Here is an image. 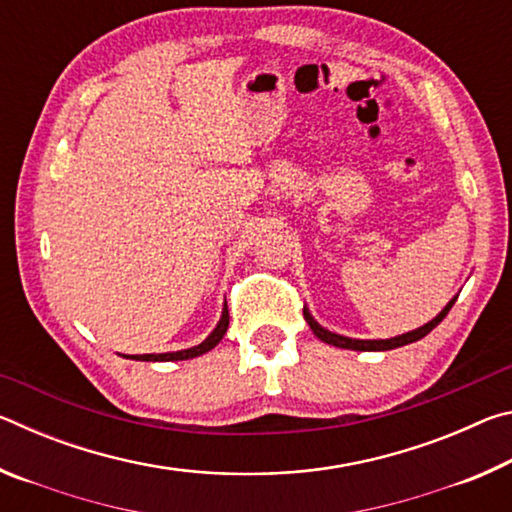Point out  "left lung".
Listing matches in <instances>:
<instances>
[{
  "label": "left lung",
  "mask_w": 512,
  "mask_h": 512,
  "mask_svg": "<svg viewBox=\"0 0 512 512\" xmlns=\"http://www.w3.org/2000/svg\"><path fill=\"white\" fill-rule=\"evenodd\" d=\"M454 302H456V298L449 302V305L440 311V314L433 318V320H429L427 325H422V327H418V329H413V332H409V334H402V336H395V339H386V341H359V339H348V336H339V334H332V332H327L325 327H320L314 318H311V314L309 311L305 309V320L309 323V327H311V332H314L320 341H325V343H329V345H336V348H345V350H361V352H375V350H395V348H402V345H406V343H413V341H420L422 336H427L433 327H436L440 320H443L447 314H449V309L454 307Z\"/></svg>",
  "instance_id": "left-lung-1"
}]
</instances>
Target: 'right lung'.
<instances>
[{
	"label": "right lung",
	"mask_w": 512,
	"mask_h": 512,
	"mask_svg": "<svg viewBox=\"0 0 512 512\" xmlns=\"http://www.w3.org/2000/svg\"><path fill=\"white\" fill-rule=\"evenodd\" d=\"M230 323V314H228V307H223V316L219 320V325H216L214 332L207 336V339L196 345V348H189V350H180V352H164V354H131L128 359H135V361H183V359H194L198 354H205L207 350H212L216 343L223 339L225 329H228Z\"/></svg>",
	"instance_id": "obj_1"
}]
</instances>
